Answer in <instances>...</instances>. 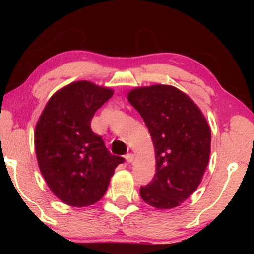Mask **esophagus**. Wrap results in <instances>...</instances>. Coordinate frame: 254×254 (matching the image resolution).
Segmentation results:
<instances>
[{
    "instance_id": "esophagus-1",
    "label": "esophagus",
    "mask_w": 254,
    "mask_h": 254,
    "mask_svg": "<svg viewBox=\"0 0 254 254\" xmlns=\"http://www.w3.org/2000/svg\"><path fill=\"white\" fill-rule=\"evenodd\" d=\"M126 159H127V163H132V162H133V160H134V154H132V153H127V156H126Z\"/></svg>"
}]
</instances>
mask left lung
<instances>
[{
  "label": "left lung",
  "mask_w": 254,
  "mask_h": 254,
  "mask_svg": "<svg viewBox=\"0 0 254 254\" xmlns=\"http://www.w3.org/2000/svg\"><path fill=\"white\" fill-rule=\"evenodd\" d=\"M156 150V174L140 196L159 209L178 206L196 190L209 160L210 128L191 98L176 87L153 85L128 93Z\"/></svg>",
  "instance_id": "8db88e82"
}]
</instances>
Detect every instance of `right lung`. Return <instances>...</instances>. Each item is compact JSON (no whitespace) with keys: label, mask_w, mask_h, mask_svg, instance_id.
Instances as JSON below:
<instances>
[{"label":"right lung","mask_w":254,"mask_h":254,"mask_svg":"<svg viewBox=\"0 0 254 254\" xmlns=\"http://www.w3.org/2000/svg\"><path fill=\"white\" fill-rule=\"evenodd\" d=\"M113 95L110 88L75 81L54 94L36 127L38 165L51 191L74 207L105 195L114 169L124 162L91 128L95 112Z\"/></svg>","instance_id":"right-lung-1"}]
</instances>
